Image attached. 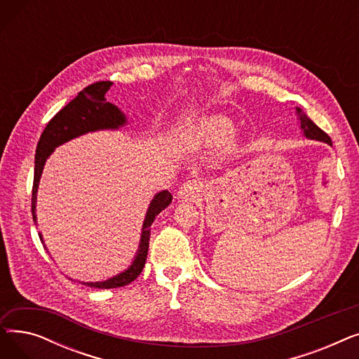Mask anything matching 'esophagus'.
I'll return each mask as SVG.
<instances>
[{
  "instance_id": "esophagus-1",
  "label": "esophagus",
  "mask_w": 359,
  "mask_h": 359,
  "mask_svg": "<svg viewBox=\"0 0 359 359\" xmlns=\"http://www.w3.org/2000/svg\"><path fill=\"white\" fill-rule=\"evenodd\" d=\"M202 182L198 179H192V180H187L180 189H179V198L186 199V201H196L202 192Z\"/></svg>"
}]
</instances>
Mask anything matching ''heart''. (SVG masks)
<instances>
[{"label":"heart","mask_w":359,"mask_h":359,"mask_svg":"<svg viewBox=\"0 0 359 359\" xmlns=\"http://www.w3.org/2000/svg\"><path fill=\"white\" fill-rule=\"evenodd\" d=\"M233 125L221 116H211L205 119L198 128V140L206 147L221 145L233 135ZM233 145V142H231Z\"/></svg>","instance_id":"b5f03b06"}]
</instances>
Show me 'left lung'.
Instances as JSON below:
<instances>
[{
  "label": "left lung",
  "instance_id": "1",
  "mask_svg": "<svg viewBox=\"0 0 359 359\" xmlns=\"http://www.w3.org/2000/svg\"><path fill=\"white\" fill-rule=\"evenodd\" d=\"M297 115H298L301 130H303V134H304L306 138L314 140V141H320V142H326V144L332 145L330 137L326 134V132H323L322 129H320L299 107H297Z\"/></svg>",
  "mask_w": 359,
  "mask_h": 359
}]
</instances>
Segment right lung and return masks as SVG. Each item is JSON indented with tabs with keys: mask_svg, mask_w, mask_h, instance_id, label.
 <instances>
[{
	"mask_svg": "<svg viewBox=\"0 0 359 359\" xmlns=\"http://www.w3.org/2000/svg\"><path fill=\"white\" fill-rule=\"evenodd\" d=\"M111 87L110 81H100L94 83L86 87L83 91L79 93V96L71 100L65 107H62L56 115L49 121L45 130L42 132L41 140L36 147V156H34V177H33V189H32V214L33 221L36 224V199H37V189H39V182L43 173V167L49 156L53 153L56 147H60L74 138H79L81 135L88 134V132L96 130H118L128 123V119L122 110L106 102L104 96ZM172 194L168 191H161L154 195L151 199L149 206L147 210L142 230H141V240L134 260L130 265L122 271L121 273L107 278L104 280L97 282H81L83 285L91 288H118L130 284L132 280L137 279V276L142 272L145 265L147 255H148V244H149V227L154 222L156 217L165 210L167 206L172 203ZM41 241L43 243L42 234H39ZM43 248L46 249L45 243Z\"/></svg>",
	"mask_w": 359,
	"mask_h": 359,
	"instance_id": "right-lung-1",
	"label": "right lung"
}]
</instances>
